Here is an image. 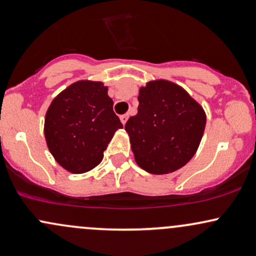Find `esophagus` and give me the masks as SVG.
Listing matches in <instances>:
<instances>
[{"label":"esophagus","instance_id":"esophagus-1","mask_svg":"<svg viewBox=\"0 0 256 256\" xmlns=\"http://www.w3.org/2000/svg\"><path fill=\"white\" fill-rule=\"evenodd\" d=\"M128 114H122V116H120V122H122V125L126 124V122H128Z\"/></svg>","mask_w":256,"mask_h":256}]
</instances>
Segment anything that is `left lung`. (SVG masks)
Returning <instances> with one entry per match:
<instances>
[{
	"mask_svg": "<svg viewBox=\"0 0 256 256\" xmlns=\"http://www.w3.org/2000/svg\"><path fill=\"white\" fill-rule=\"evenodd\" d=\"M138 113L125 124L138 166L167 174L186 165L204 136V108L183 88L152 80L140 89Z\"/></svg>",
	"mask_w": 256,
	"mask_h": 256,
	"instance_id": "1",
	"label": "left lung"
}]
</instances>
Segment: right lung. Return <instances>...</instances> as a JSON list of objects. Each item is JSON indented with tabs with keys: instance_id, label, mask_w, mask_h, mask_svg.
I'll return each instance as SVG.
<instances>
[{
	"instance_id": "add662e5",
	"label": "right lung",
	"mask_w": 256,
	"mask_h": 256,
	"mask_svg": "<svg viewBox=\"0 0 256 256\" xmlns=\"http://www.w3.org/2000/svg\"><path fill=\"white\" fill-rule=\"evenodd\" d=\"M107 91L101 82H76L46 110V146L67 171L84 173L98 166L116 131L122 128Z\"/></svg>"
}]
</instances>
